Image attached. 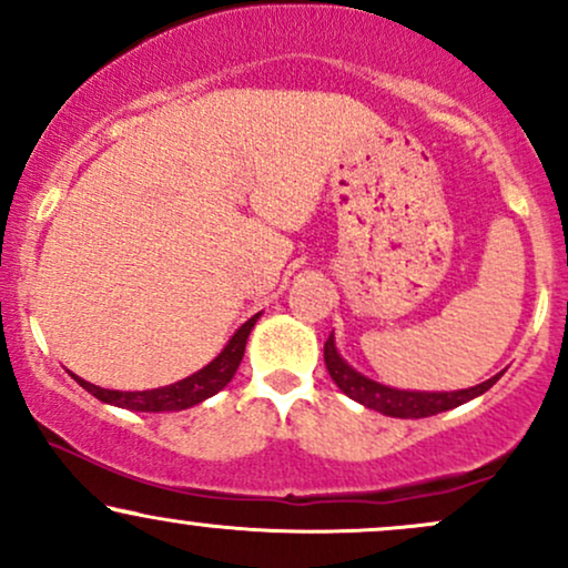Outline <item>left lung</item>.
<instances>
[{
    "label": "left lung",
    "instance_id": "obj_1",
    "mask_svg": "<svg viewBox=\"0 0 568 568\" xmlns=\"http://www.w3.org/2000/svg\"><path fill=\"white\" fill-rule=\"evenodd\" d=\"M325 368H328L331 379L336 382V387L342 389L344 395L357 400L361 406L379 410L384 416H395V419H425V416H435L440 410H452L462 403L473 400V397L484 395L486 389H491L494 384L499 382V376H491V379L475 384V387L467 389H454V393H422V389H397L387 387V384L368 379L361 371H355L338 355L334 334L328 336L323 349Z\"/></svg>",
    "mask_w": 568,
    "mask_h": 568
}]
</instances>
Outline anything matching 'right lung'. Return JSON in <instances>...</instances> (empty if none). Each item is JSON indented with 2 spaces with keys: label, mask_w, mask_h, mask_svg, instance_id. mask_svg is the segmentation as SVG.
Listing matches in <instances>:
<instances>
[{
  "label": "right lung",
  "mask_w": 568,
  "mask_h": 568,
  "mask_svg": "<svg viewBox=\"0 0 568 568\" xmlns=\"http://www.w3.org/2000/svg\"><path fill=\"white\" fill-rule=\"evenodd\" d=\"M258 317H262V312L240 325V328L234 331V336L226 342V347L221 349L205 368L194 371L192 376H186V379H181L175 384H168V387L143 389V393H122V389L95 387V384L80 379L77 374H71V376H74V382L80 384L82 389H88L90 395L98 397V400L109 403V406H116V408L152 410V414H160V410L192 408V406H197V403L207 400V397H213L219 389H224L226 384L232 382L234 371L240 368V361H243V355H245L247 336H251V328L256 325Z\"/></svg>",
  "instance_id": "obj_1"
}]
</instances>
